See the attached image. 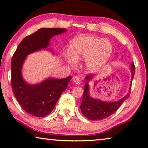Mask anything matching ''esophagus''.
I'll use <instances>...</instances> for the list:
<instances>
[{"label":"esophagus","instance_id":"esophagus-1","mask_svg":"<svg viewBox=\"0 0 148 148\" xmlns=\"http://www.w3.org/2000/svg\"><path fill=\"white\" fill-rule=\"evenodd\" d=\"M72 81H73L76 84L79 85L80 84V80H79V77H77L76 76L72 77Z\"/></svg>","mask_w":148,"mask_h":148}]
</instances>
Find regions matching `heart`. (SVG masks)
Instances as JSON below:
<instances>
[{
	"label": "heart",
	"mask_w": 148,
	"mask_h": 148,
	"mask_svg": "<svg viewBox=\"0 0 148 148\" xmlns=\"http://www.w3.org/2000/svg\"><path fill=\"white\" fill-rule=\"evenodd\" d=\"M70 48L71 54H66L70 64H75L76 60L85 59L86 68L93 72L101 69L113 52V46L109 40L94 36L77 37L71 41Z\"/></svg>",
	"instance_id": "b5f03b06"
}]
</instances>
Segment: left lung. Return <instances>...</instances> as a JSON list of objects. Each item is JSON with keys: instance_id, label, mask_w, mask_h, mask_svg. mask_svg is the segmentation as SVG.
<instances>
[{"instance_id": "obj_1", "label": "left lung", "mask_w": 148, "mask_h": 148, "mask_svg": "<svg viewBox=\"0 0 148 148\" xmlns=\"http://www.w3.org/2000/svg\"><path fill=\"white\" fill-rule=\"evenodd\" d=\"M131 69L132 73L131 84H132V79H133L135 72V66L133 62L131 64ZM93 76L94 75H88L86 77V84H85V89L83 97H82V103L80 105V108H81L82 114L87 119L93 120V121H99V120L106 118L117 111L125 100H127L129 97L131 87H130L128 94H127L126 96L119 101L116 102L102 101L99 99H93L90 97L88 82L90 79H91Z\"/></svg>"}]
</instances>
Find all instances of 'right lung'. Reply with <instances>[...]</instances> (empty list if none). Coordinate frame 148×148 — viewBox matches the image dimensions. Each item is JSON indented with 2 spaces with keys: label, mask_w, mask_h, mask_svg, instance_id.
I'll return each instance as SVG.
<instances>
[{
  "label": "right lung",
  "mask_w": 148,
  "mask_h": 148,
  "mask_svg": "<svg viewBox=\"0 0 148 148\" xmlns=\"http://www.w3.org/2000/svg\"><path fill=\"white\" fill-rule=\"evenodd\" d=\"M66 30L60 28H42L26 36L19 44L12 59L11 84L17 102L27 113L43 117L51 113L62 92L67 88L72 76L63 79L47 78L41 83L29 85L24 81L21 68L27 56L45 49L55 35Z\"/></svg>",
  "instance_id": "right-lung-1"
}]
</instances>
